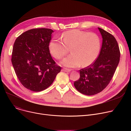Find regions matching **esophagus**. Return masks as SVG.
I'll use <instances>...</instances> for the list:
<instances>
[{"instance_id":"1","label":"esophagus","mask_w":131,"mask_h":131,"mask_svg":"<svg viewBox=\"0 0 131 131\" xmlns=\"http://www.w3.org/2000/svg\"><path fill=\"white\" fill-rule=\"evenodd\" d=\"M62 70H63V71L65 72H70L71 71V70L70 69H68V68H63Z\"/></svg>"}]
</instances>
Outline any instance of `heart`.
Returning <instances> with one entry per match:
<instances>
[{
	"instance_id": "obj_1",
	"label": "heart",
	"mask_w": 131,
	"mask_h": 131,
	"mask_svg": "<svg viewBox=\"0 0 131 131\" xmlns=\"http://www.w3.org/2000/svg\"><path fill=\"white\" fill-rule=\"evenodd\" d=\"M63 42L58 39H52L49 44L51 54L57 59L64 57L67 53V48H71L72 54L61 61L68 67H77L82 63L83 66L92 64L98 57L101 48L100 39L94 33L74 29L62 34Z\"/></svg>"
}]
</instances>
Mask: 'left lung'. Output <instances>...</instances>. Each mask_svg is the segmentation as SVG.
Masks as SVG:
<instances>
[{"label":"left lung","mask_w":131,"mask_h":131,"mask_svg":"<svg viewBox=\"0 0 131 131\" xmlns=\"http://www.w3.org/2000/svg\"><path fill=\"white\" fill-rule=\"evenodd\" d=\"M102 38L101 50L94 63L80 70V78L74 85L80 93L92 95L102 91L109 83L119 64L120 51L115 37L98 27Z\"/></svg>","instance_id":"left-lung-1"}]
</instances>
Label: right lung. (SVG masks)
<instances>
[{
	"mask_svg": "<svg viewBox=\"0 0 131 131\" xmlns=\"http://www.w3.org/2000/svg\"><path fill=\"white\" fill-rule=\"evenodd\" d=\"M53 32L49 29H31L17 37L14 44L12 63L15 73L22 84L32 91L45 90L60 72L49 51Z\"/></svg>",
	"mask_w": 131,
	"mask_h": 131,
	"instance_id": "right-lung-1",
	"label": "right lung"
}]
</instances>
